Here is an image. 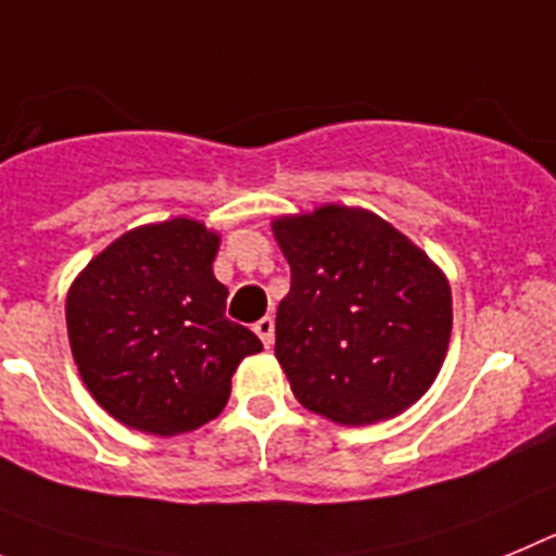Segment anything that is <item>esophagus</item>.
I'll return each instance as SVG.
<instances>
[{
	"label": "esophagus",
	"instance_id": "34e87169",
	"mask_svg": "<svg viewBox=\"0 0 556 556\" xmlns=\"http://www.w3.org/2000/svg\"><path fill=\"white\" fill-rule=\"evenodd\" d=\"M254 332L260 334V340H263V346L271 349L274 346V318H260L257 324H254Z\"/></svg>",
	"mask_w": 556,
	"mask_h": 556
}]
</instances>
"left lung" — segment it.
Listing matches in <instances>:
<instances>
[{"mask_svg":"<svg viewBox=\"0 0 556 556\" xmlns=\"http://www.w3.org/2000/svg\"><path fill=\"white\" fill-rule=\"evenodd\" d=\"M271 229L290 266L274 354L299 404L340 427L413 407L452 338L443 268L365 207L321 204Z\"/></svg>","mask_w":556,"mask_h":556,"instance_id":"obj_1","label":"left lung"}]
</instances>
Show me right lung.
<instances>
[{"mask_svg":"<svg viewBox=\"0 0 556 556\" xmlns=\"http://www.w3.org/2000/svg\"><path fill=\"white\" fill-rule=\"evenodd\" d=\"M222 235L197 218L143 224L77 274L66 327L85 388L124 427L174 438L213 421L263 343L229 321L213 274Z\"/></svg>","mask_w":556,"mask_h":556,"instance_id":"add662e5","label":"right lung"}]
</instances>
